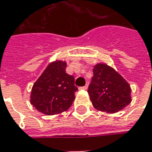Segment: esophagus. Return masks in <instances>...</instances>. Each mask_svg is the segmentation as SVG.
Listing matches in <instances>:
<instances>
[{
	"mask_svg": "<svg viewBox=\"0 0 152 152\" xmlns=\"http://www.w3.org/2000/svg\"><path fill=\"white\" fill-rule=\"evenodd\" d=\"M87 87H88V86L86 85V86H81L79 89H80V90H86V89H87Z\"/></svg>",
	"mask_w": 152,
	"mask_h": 152,
	"instance_id": "34e87169",
	"label": "esophagus"
}]
</instances>
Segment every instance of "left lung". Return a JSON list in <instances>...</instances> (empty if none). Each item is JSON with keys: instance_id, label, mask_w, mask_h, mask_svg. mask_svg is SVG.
<instances>
[{"instance_id": "left-lung-1", "label": "left lung", "mask_w": 152, "mask_h": 152, "mask_svg": "<svg viewBox=\"0 0 152 152\" xmlns=\"http://www.w3.org/2000/svg\"><path fill=\"white\" fill-rule=\"evenodd\" d=\"M87 92L93 107L103 112L116 113L131 102V89L127 81L113 68L97 64Z\"/></svg>"}]
</instances>
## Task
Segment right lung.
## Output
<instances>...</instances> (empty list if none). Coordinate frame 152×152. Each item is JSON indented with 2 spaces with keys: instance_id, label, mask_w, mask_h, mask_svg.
Masks as SVG:
<instances>
[{
  "instance_id": "1",
  "label": "right lung",
  "mask_w": 152,
  "mask_h": 152,
  "mask_svg": "<svg viewBox=\"0 0 152 152\" xmlns=\"http://www.w3.org/2000/svg\"><path fill=\"white\" fill-rule=\"evenodd\" d=\"M66 63L55 60L46 67L33 86L30 102L38 111L54 115L66 111L75 100L73 76L66 72Z\"/></svg>"
}]
</instances>
